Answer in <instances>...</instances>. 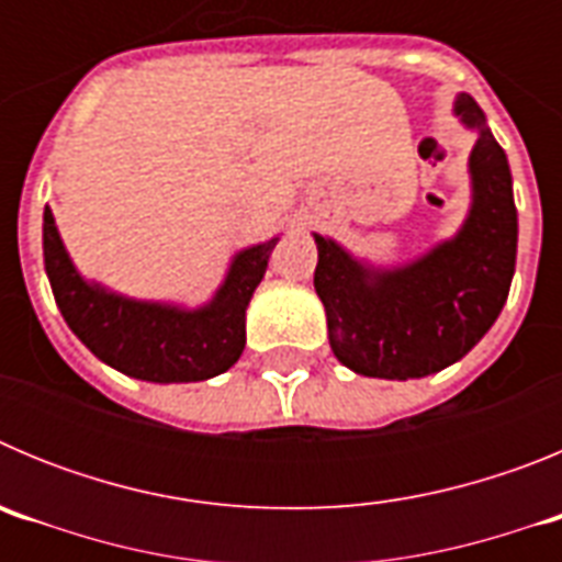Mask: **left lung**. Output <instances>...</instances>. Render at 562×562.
I'll list each match as a JSON object with an SVG mask.
<instances>
[{"mask_svg": "<svg viewBox=\"0 0 562 562\" xmlns=\"http://www.w3.org/2000/svg\"><path fill=\"white\" fill-rule=\"evenodd\" d=\"M456 112L481 134L470 154L473 211L453 241L402 270L369 272L335 241L315 236V292L331 351L357 374L408 380L448 369L506 304L518 252L513 173L479 103L459 95Z\"/></svg>", "mask_w": 562, "mask_h": 562, "instance_id": "obj_1", "label": "left lung"}]
</instances>
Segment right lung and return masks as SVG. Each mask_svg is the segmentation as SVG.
<instances>
[{
    "mask_svg": "<svg viewBox=\"0 0 562 562\" xmlns=\"http://www.w3.org/2000/svg\"><path fill=\"white\" fill-rule=\"evenodd\" d=\"M272 247L276 238L238 252L220 295L205 310L182 312L89 286L44 207V270L64 321L98 360L148 382H196L231 369L245 351V310Z\"/></svg>",
    "mask_w": 562,
    "mask_h": 562,
    "instance_id": "add662e5",
    "label": "right lung"
}]
</instances>
